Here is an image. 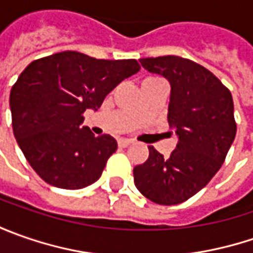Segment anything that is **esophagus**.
Wrapping results in <instances>:
<instances>
[{
    "label": "esophagus",
    "mask_w": 253,
    "mask_h": 253,
    "mask_svg": "<svg viewBox=\"0 0 253 253\" xmlns=\"http://www.w3.org/2000/svg\"><path fill=\"white\" fill-rule=\"evenodd\" d=\"M131 143H133V141H131V139H118V145H120L121 148H126V146H129Z\"/></svg>",
    "instance_id": "34e87169"
}]
</instances>
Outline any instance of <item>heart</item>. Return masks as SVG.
<instances>
[{"label": "heart", "instance_id": "b5f03b06", "mask_svg": "<svg viewBox=\"0 0 253 253\" xmlns=\"http://www.w3.org/2000/svg\"><path fill=\"white\" fill-rule=\"evenodd\" d=\"M148 79H151V77H148Z\"/></svg>", "mask_w": 253, "mask_h": 253}]
</instances>
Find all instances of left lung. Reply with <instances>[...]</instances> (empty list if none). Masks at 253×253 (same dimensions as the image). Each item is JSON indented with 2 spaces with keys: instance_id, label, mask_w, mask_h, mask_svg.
<instances>
[{
  "instance_id": "obj_1",
  "label": "left lung",
  "mask_w": 253,
  "mask_h": 253,
  "mask_svg": "<svg viewBox=\"0 0 253 253\" xmlns=\"http://www.w3.org/2000/svg\"><path fill=\"white\" fill-rule=\"evenodd\" d=\"M141 64L169 80L168 121L179 142L168 158L149 146V158L133 168V180L146 199L174 206L206 187L222 166L237 133L234 101L228 88L193 60L161 56Z\"/></svg>"
}]
</instances>
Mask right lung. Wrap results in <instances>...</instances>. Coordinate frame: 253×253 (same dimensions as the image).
<instances>
[{"label": "right lung", "instance_id": "right-lung-1", "mask_svg": "<svg viewBox=\"0 0 253 253\" xmlns=\"http://www.w3.org/2000/svg\"><path fill=\"white\" fill-rule=\"evenodd\" d=\"M141 69L135 59L104 60L60 52L34 60L9 94L15 139L47 184L77 190L100 179L117 141L82 126L122 80Z\"/></svg>", "mask_w": 253, "mask_h": 253}]
</instances>
